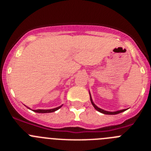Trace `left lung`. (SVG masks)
Returning a JSON list of instances; mask_svg holds the SVG:
<instances>
[{
  "mask_svg": "<svg viewBox=\"0 0 151 151\" xmlns=\"http://www.w3.org/2000/svg\"><path fill=\"white\" fill-rule=\"evenodd\" d=\"M90 93V92H89ZM90 98H91V104H92L93 106V107L95 108L96 109L97 111H99V112H101V113H103V114H105V115H117V114H119L121 113V112H124V111L126 110V109H121V110H118V111H115V112H109V111H106V110H104V109H101V108L98 107V106H96L95 104L93 103V99H92V97H91V93H90Z\"/></svg>",
  "mask_w": 151,
  "mask_h": 151,
  "instance_id": "left-lung-1",
  "label": "left lung"
}]
</instances>
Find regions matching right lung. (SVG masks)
<instances>
[{
  "instance_id": "1",
  "label": "right lung",
  "mask_w": 151,
  "mask_h": 151,
  "mask_svg": "<svg viewBox=\"0 0 151 151\" xmlns=\"http://www.w3.org/2000/svg\"><path fill=\"white\" fill-rule=\"evenodd\" d=\"M63 106V104L60 105V106H58L56 108H53V109H33V111H34L35 112H39V113H49V112H53L55 111L58 110V109H60L61 106Z\"/></svg>"
}]
</instances>
